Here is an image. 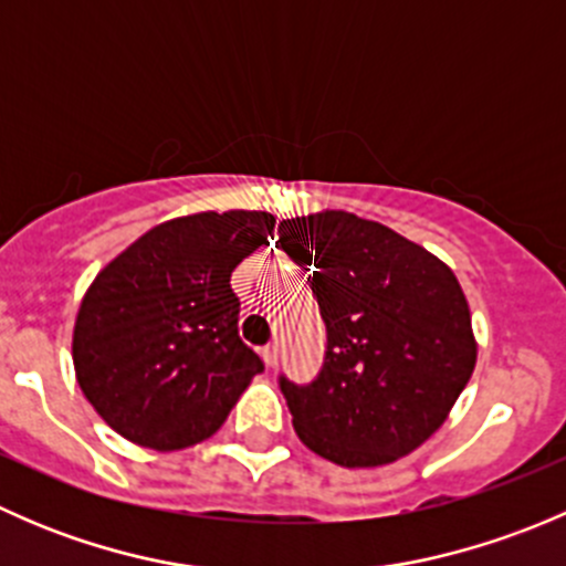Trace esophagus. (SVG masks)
<instances>
[{
	"label": "esophagus",
	"instance_id": "1",
	"mask_svg": "<svg viewBox=\"0 0 566 566\" xmlns=\"http://www.w3.org/2000/svg\"><path fill=\"white\" fill-rule=\"evenodd\" d=\"M262 361H265L268 367H276L279 347L276 345H265V347H262Z\"/></svg>",
	"mask_w": 566,
	"mask_h": 566
}]
</instances>
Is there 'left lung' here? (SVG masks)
I'll return each mask as SVG.
<instances>
[{
    "mask_svg": "<svg viewBox=\"0 0 566 566\" xmlns=\"http://www.w3.org/2000/svg\"><path fill=\"white\" fill-rule=\"evenodd\" d=\"M279 247L310 271L328 336L312 384L279 375L301 441L345 468L386 465L419 449L476 364L452 268L345 210L282 221Z\"/></svg>",
    "mask_w": 566,
    "mask_h": 566,
    "instance_id": "1",
    "label": "left lung"
}]
</instances>
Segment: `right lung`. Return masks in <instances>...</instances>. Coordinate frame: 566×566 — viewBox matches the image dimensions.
Returning a JSON list of instances; mask_svg holds the SVG:
<instances>
[{"mask_svg":"<svg viewBox=\"0 0 566 566\" xmlns=\"http://www.w3.org/2000/svg\"><path fill=\"white\" fill-rule=\"evenodd\" d=\"M273 224L265 210L182 216L153 227L95 276L73 328V367L114 432L172 452L224 424L265 369L238 336L230 276Z\"/></svg>","mask_w":566,"mask_h":566,"instance_id":"obj_1","label":"right lung"}]
</instances>
